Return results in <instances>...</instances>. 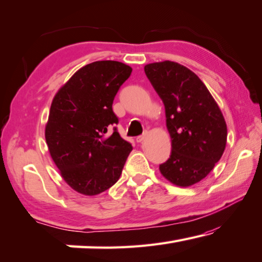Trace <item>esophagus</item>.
<instances>
[{
    "mask_svg": "<svg viewBox=\"0 0 262 262\" xmlns=\"http://www.w3.org/2000/svg\"><path fill=\"white\" fill-rule=\"evenodd\" d=\"M146 135H147V133H144V134L138 136V138H136V142H139V143L142 142V141H143L144 139H146Z\"/></svg>",
    "mask_w": 262,
    "mask_h": 262,
    "instance_id": "esophagus-1",
    "label": "esophagus"
}]
</instances>
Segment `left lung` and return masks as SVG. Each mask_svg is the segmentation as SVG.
Returning a JSON list of instances; mask_svg holds the SVG:
<instances>
[{
  "label": "left lung",
  "mask_w": 262,
  "mask_h": 262,
  "mask_svg": "<svg viewBox=\"0 0 262 262\" xmlns=\"http://www.w3.org/2000/svg\"><path fill=\"white\" fill-rule=\"evenodd\" d=\"M146 76L165 107L171 154L160 171L178 186L209 175L226 146L227 127L217 102L196 74L175 61L144 66Z\"/></svg>",
  "instance_id": "left-lung-1"
}]
</instances>
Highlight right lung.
Returning a JSON list of instances; mask_svg holds the SVG:
<instances>
[{"label":"right lung","instance_id":"obj_1","mask_svg":"<svg viewBox=\"0 0 262 262\" xmlns=\"http://www.w3.org/2000/svg\"><path fill=\"white\" fill-rule=\"evenodd\" d=\"M132 68L114 60L87 64L58 91L45 127L50 155L77 192L94 196L114 185L132 144L113 127V100Z\"/></svg>","mask_w":262,"mask_h":262}]
</instances>
